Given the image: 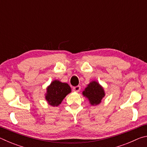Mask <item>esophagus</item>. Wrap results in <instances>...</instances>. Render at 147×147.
Masks as SVG:
<instances>
[{
	"instance_id": "esophagus-1",
	"label": "esophagus",
	"mask_w": 147,
	"mask_h": 147,
	"mask_svg": "<svg viewBox=\"0 0 147 147\" xmlns=\"http://www.w3.org/2000/svg\"><path fill=\"white\" fill-rule=\"evenodd\" d=\"M80 88H81L80 86H75V87H73V90L74 91H75V92H79L80 90Z\"/></svg>"
}]
</instances>
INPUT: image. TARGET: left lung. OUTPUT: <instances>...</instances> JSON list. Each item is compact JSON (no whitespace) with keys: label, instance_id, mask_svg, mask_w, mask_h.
Returning a JSON list of instances; mask_svg holds the SVG:
<instances>
[{"label":"left lung","instance_id":"8db88e82","mask_svg":"<svg viewBox=\"0 0 147 147\" xmlns=\"http://www.w3.org/2000/svg\"><path fill=\"white\" fill-rule=\"evenodd\" d=\"M82 93L84 96L88 98L91 105L100 104L101 100L105 96L102 87L95 81L89 83Z\"/></svg>","mask_w":147,"mask_h":147}]
</instances>
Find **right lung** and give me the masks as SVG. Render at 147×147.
Here are the masks:
<instances>
[{
	"label": "right lung",
	"mask_w": 147,
	"mask_h": 147,
	"mask_svg": "<svg viewBox=\"0 0 147 147\" xmlns=\"http://www.w3.org/2000/svg\"><path fill=\"white\" fill-rule=\"evenodd\" d=\"M46 100L50 105L58 106L63 98L71 93V89L67 83H62L58 80H54L47 88Z\"/></svg>",
	"instance_id": "add662e5"
}]
</instances>
